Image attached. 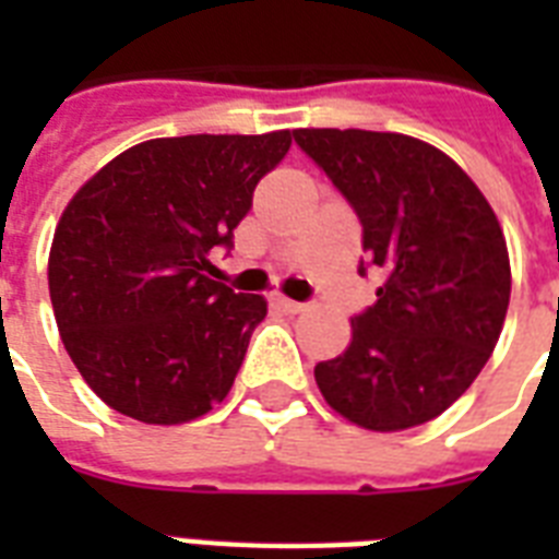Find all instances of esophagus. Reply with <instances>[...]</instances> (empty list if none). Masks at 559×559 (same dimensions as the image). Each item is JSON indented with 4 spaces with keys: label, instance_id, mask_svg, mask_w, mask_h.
Here are the masks:
<instances>
[{
    "label": "esophagus",
    "instance_id": "esophagus-1",
    "mask_svg": "<svg viewBox=\"0 0 559 559\" xmlns=\"http://www.w3.org/2000/svg\"><path fill=\"white\" fill-rule=\"evenodd\" d=\"M275 305H278L284 313H301V310H305V305H301V301H293V298H287V296H275Z\"/></svg>",
    "mask_w": 559,
    "mask_h": 559
}]
</instances>
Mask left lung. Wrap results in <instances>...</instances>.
I'll return each mask as SVG.
<instances>
[{
	"label": "left lung",
	"instance_id": "1",
	"mask_svg": "<svg viewBox=\"0 0 559 559\" xmlns=\"http://www.w3.org/2000/svg\"><path fill=\"white\" fill-rule=\"evenodd\" d=\"M293 135L354 205L362 252L382 272L377 301L350 319L348 348L316 366V385L371 432L426 424L499 342L511 301L502 226L476 182L420 139L333 127Z\"/></svg>",
	"mask_w": 559,
	"mask_h": 559
}]
</instances>
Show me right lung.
Segmentation results:
<instances>
[{
    "label": "right lung",
    "instance_id": "add662e5",
    "mask_svg": "<svg viewBox=\"0 0 559 559\" xmlns=\"http://www.w3.org/2000/svg\"><path fill=\"white\" fill-rule=\"evenodd\" d=\"M293 133L177 135L118 153L60 214L48 293L74 368L109 408L177 426L223 403L266 298L202 272Z\"/></svg>",
    "mask_w": 559,
    "mask_h": 559
}]
</instances>
